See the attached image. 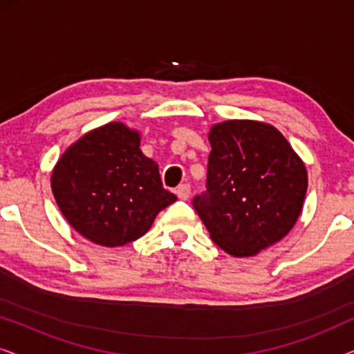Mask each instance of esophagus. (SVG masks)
<instances>
[{
  "instance_id": "esophagus-1",
  "label": "esophagus",
  "mask_w": 354,
  "mask_h": 354,
  "mask_svg": "<svg viewBox=\"0 0 354 354\" xmlns=\"http://www.w3.org/2000/svg\"><path fill=\"white\" fill-rule=\"evenodd\" d=\"M190 192H192L190 183H182V185H178L177 190H176L177 196L180 198V200H183V201L188 200V196H190Z\"/></svg>"
}]
</instances>
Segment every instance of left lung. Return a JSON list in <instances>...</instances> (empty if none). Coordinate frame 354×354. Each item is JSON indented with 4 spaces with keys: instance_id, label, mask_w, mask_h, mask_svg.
<instances>
[{
    "instance_id": "8db88e82",
    "label": "left lung",
    "mask_w": 354,
    "mask_h": 354,
    "mask_svg": "<svg viewBox=\"0 0 354 354\" xmlns=\"http://www.w3.org/2000/svg\"><path fill=\"white\" fill-rule=\"evenodd\" d=\"M206 190L192 200L214 243L254 256L283 239L301 212L306 167L282 133L254 120H227L209 132Z\"/></svg>"
}]
</instances>
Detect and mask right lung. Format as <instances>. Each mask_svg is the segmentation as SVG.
<instances>
[{"instance_id":"obj_1","label":"right lung","mask_w":354,"mask_h":354,"mask_svg":"<svg viewBox=\"0 0 354 354\" xmlns=\"http://www.w3.org/2000/svg\"><path fill=\"white\" fill-rule=\"evenodd\" d=\"M51 188L67 222L103 246L140 239L177 200L162 187L158 164L140 149L138 133L120 122L72 145L53 171Z\"/></svg>"}]
</instances>
